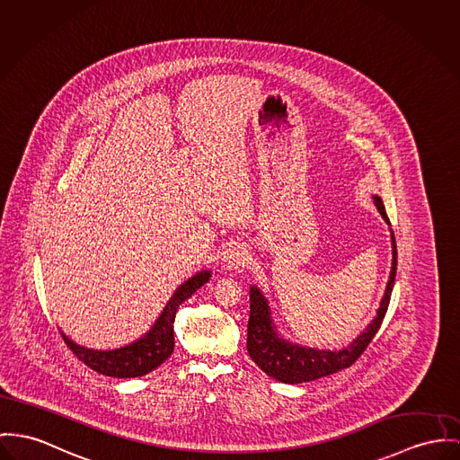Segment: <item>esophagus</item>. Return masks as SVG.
<instances>
[{"mask_svg": "<svg viewBox=\"0 0 460 460\" xmlns=\"http://www.w3.org/2000/svg\"><path fill=\"white\" fill-rule=\"evenodd\" d=\"M248 259H250V253L247 248L240 243H231L222 252L220 264L226 271H238L247 264Z\"/></svg>", "mask_w": 460, "mask_h": 460, "instance_id": "1", "label": "esophagus"}]
</instances>
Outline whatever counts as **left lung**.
I'll list each match as a JSON object with an SVG mask.
<instances>
[{
  "label": "left lung",
  "mask_w": 460,
  "mask_h": 460,
  "mask_svg": "<svg viewBox=\"0 0 460 460\" xmlns=\"http://www.w3.org/2000/svg\"><path fill=\"white\" fill-rule=\"evenodd\" d=\"M375 207L378 208L384 220L390 226L389 217L385 212L384 201L380 196L373 194ZM392 242V268H390L389 282L385 287L384 297L380 301V308L376 310V317L367 323V327L355 338L354 341L341 350H318L312 347H303L297 343H290L282 338L277 331V325L271 317V308L262 294V290L255 285L250 287V318H248L247 350L252 360L271 378L282 384H305L318 378L338 373L345 367H350L366 347L371 343L375 334L378 332L382 320L389 308L390 294L395 280L397 270V248L395 238L390 229Z\"/></svg>",
  "instance_id": "left-lung-1"
}]
</instances>
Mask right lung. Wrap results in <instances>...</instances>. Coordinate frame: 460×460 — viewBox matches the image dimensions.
<instances>
[{"label": "right lung", "mask_w": 460, "mask_h": 460, "mask_svg": "<svg viewBox=\"0 0 460 460\" xmlns=\"http://www.w3.org/2000/svg\"><path fill=\"white\" fill-rule=\"evenodd\" d=\"M212 271L205 270L190 277L189 280L181 283L175 290V294L170 297L166 306L163 308L161 315L155 320V323L138 338L137 341L113 349V350H94L82 347L70 338L63 334L66 345L71 352L76 355L85 366L94 369L96 373H102L111 378H137L143 376L155 367H159L175 349V336H173V323L177 317L178 306L189 299L198 288H201L205 283L210 280Z\"/></svg>", "instance_id": "add662e5"}]
</instances>
